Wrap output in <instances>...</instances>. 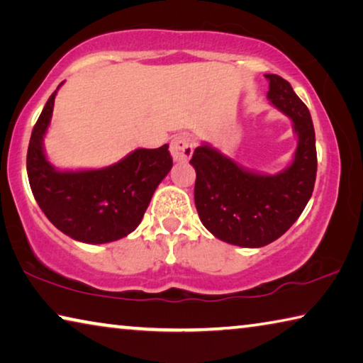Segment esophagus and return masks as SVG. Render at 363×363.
Masks as SVG:
<instances>
[{"label":"esophagus","mask_w":363,"mask_h":363,"mask_svg":"<svg viewBox=\"0 0 363 363\" xmlns=\"http://www.w3.org/2000/svg\"><path fill=\"white\" fill-rule=\"evenodd\" d=\"M194 139L187 136V134H181L171 140V155L176 162H187L194 153Z\"/></svg>","instance_id":"34e87169"}]
</instances>
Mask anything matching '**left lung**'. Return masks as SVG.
Here are the masks:
<instances>
[{
  "mask_svg": "<svg viewBox=\"0 0 363 363\" xmlns=\"http://www.w3.org/2000/svg\"><path fill=\"white\" fill-rule=\"evenodd\" d=\"M267 99L293 123L298 138L291 163L277 174L242 167L211 144L196 147L190 164L194 199L201 224L214 237L243 248H261L290 229L314 192L315 131L309 108L291 84L267 73Z\"/></svg>",
  "mask_w": 363,
  "mask_h": 363,
  "instance_id": "left-lung-1",
  "label": "left lung"
}]
</instances>
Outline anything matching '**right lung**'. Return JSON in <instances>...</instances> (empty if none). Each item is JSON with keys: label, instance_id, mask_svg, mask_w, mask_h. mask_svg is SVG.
<instances>
[{"label": "right lung", "instance_id": "add662e5", "mask_svg": "<svg viewBox=\"0 0 363 363\" xmlns=\"http://www.w3.org/2000/svg\"><path fill=\"white\" fill-rule=\"evenodd\" d=\"M62 84L48 99L30 138V187L46 218L73 240L89 245L120 240L140 224L153 192L173 168L168 144L136 149L106 168L57 169L49 163L43 140Z\"/></svg>", "mask_w": 363, "mask_h": 363}]
</instances>
